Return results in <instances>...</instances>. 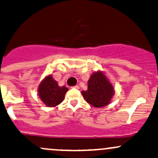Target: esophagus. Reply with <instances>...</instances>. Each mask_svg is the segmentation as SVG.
Here are the masks:
<instances>
[{
    "instance_id": "esophagus-1",
    "label": "esophagus",
    "mask_w": 158,
    "mask_h": 158,
    "mask_svg": "<svg viewBox=\"0 0 158 158\" xmlns=\"http://www.w3.org/2000/svg\"><path fill=\"white\" fill-rule=\"evenodd\" d=\"M73 88H76V89H79V85H75V86H73Z\"/></svg>"
}]
</instances>
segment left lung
<instances>
[{"label":"left lung","mask_w":158,"mask_h":158,"mask_svg":"<svg viewBox=\"0 0 158 158\" xmlns=\"http://www.w3.org/2000/svg\"><path fill=\"white\" fill-rule=\"evenodd\" d=\"M82 94L89 104L100 108L110 103L114 90L107 78L99 71L91 75L88 82V90Z\"/></svg>","instance_id":"obj_1"}]
</instances>
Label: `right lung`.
<instances>
[{
    "mask_svg": "<svg viewBox=\"0 0 158 158\" xmlns=\"http://www.w3.org/2000/svg\"><path fill=\"white\" fill-rule=\"evenodd\" d=\"M67 91L68 88L65 86H58V83L54 80L52 76L45 78L38 88L41 100L47 106L50 107L55 106L61 103Z\"/></svg>",
    "mask_w": 158,
    "mask_h": 158,
    "instance_id": "1",
    "label": "right lung"
}]
</instances>
